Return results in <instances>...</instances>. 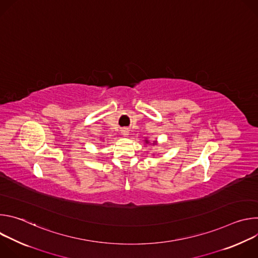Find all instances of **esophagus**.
<instances>
[{
	"mask_svg": "<svg viewBox=\"0 0 258 258\" xmlns=\"http://www.w3.org/2000/svg\"><path fill=\"white\" fill-rule=\"evenodd\" d=\"M121 135L122 137H128V131L127 130H121Z\"/></svg>",
	"mask_w": 258,
	"mask_h": 258,
	"instance_id": "1",
	"label": "esophagus"
}]
</instances>
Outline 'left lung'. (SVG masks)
Instances as JSON below:
<instances>
[{
	"mask_svg": "<svg viewBox=\"0 0 258 258\" xmlns=\"http://www.w3.org/2000/svg\"><path fill=\"white\" fill-rule=\"evenodd\" d=\"M145 143H146V144H150V141H149L148 139H146V140H145ZM153 145H157V141H153Z\"/></svg>",
	"mask_w": 258,
	"mask_h": 258,
	"instance_id": "8db88e82",
	"label": "left lung"
}]
</instances>
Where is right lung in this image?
Masks as SVG:
<instances>
[{
	"label": "right lung",
	"mask_w": 258,
	"mask_h": 258,
	"mask_svg": "<svg viewBox=\"0 0 258 258\" xmlns=\"http://www.w3.org/2000/svg\"><path fill=\"white\" fill-rule=\"evenodd\" d=\"M101 140H102V139H101Z\"/></svg>",
	"instance_id": "1"
}]
</instances>
